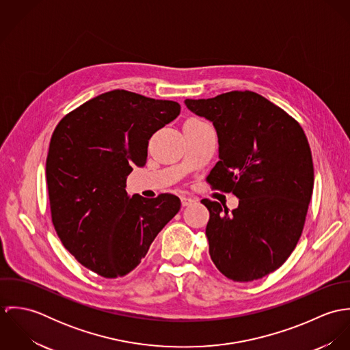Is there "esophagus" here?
I'll use <instances>...</instances> for the list:
<instances>
[{
	"mask_svg": "<svg viewBox=\"0 0 350 350\" xmlns=\"http://www.w3.org/2000/svg\"><path fill=\"white\" fill-rule=\"evenodd\" d=\"M180 200H182V204H183V206H189V204H193L194 202H197V198L189 197V196H183V197L180 198Z\"/></svg>",
	"mask_w": 350,
	"mask_h": 350,
	"instance_id": "1",
	"label": "esophagus"
}]
</instances>
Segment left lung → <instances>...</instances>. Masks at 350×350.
<instances>
[{
    "mask_svg": "<svg viewBox=\"0 0 350 350\" xmlns=\"http://www.w3.org/2000/svg\"><path fill=\"white\" fill-rule=\"evenodd\" d=\"M185 103L218 136L219 160L207 182L240 200L232 211L200 200L210 211V257L230 280L261 279L283 265L303 230L314 187L306 135L283 109L248 90Z\"/></svg>",
    "mask_w": 350,
    "mask_h": 350,
    "instance_id": "1",
    "label": "left lung"
}]
</instances>
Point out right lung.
<instances>
[{
  "label": "right lung",
  "mask_w": 350,
  "mask_h": 350,
  "mask_svg": "<svg viewBox=\"0 0 350 350\" xmlns=\"http://www.w3.org/2000/svg\"><path fill=\"white\" fill-rule=\"evenodd\" d=\"M180 113L174 100L111 90L60 120L46 163L55 230L82 265L114 279L135 269L180 208L160 194L129 197L126 176L143 167L150 136Z\"/></svg>",
  "instance_id": "right-lung-1"
}]
</instances>
